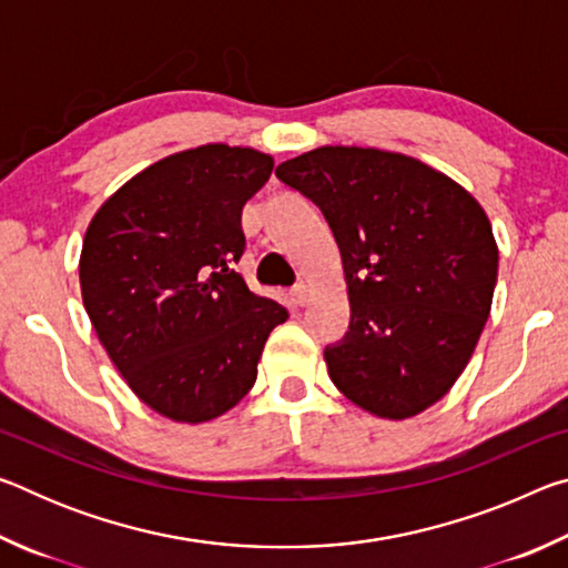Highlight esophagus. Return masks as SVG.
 Wrapping results in <instances>:
<instances>
[{"mask_svg":"<svg viewBox=\"0 0 568 568\" xmlns=\"http://www.w3.org/2000/svg\"><path fill=\"white\" fill-rule=\"evenodd\" d=\"M291 301H293V305H305L307 301H311V291H307V285L297 283L291 291Z\"/></svg>","mask_w":568,"mask_h":568,"instance_id":"34e87169","label":"esophagus"}]
</instances>
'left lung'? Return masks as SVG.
<instances>
[{"label":"left lung","mask_w":568,"mask_h":568,"mask_svg":"<svg viewBox=\"0 0 568 568\" xmlns=\"http://www.w3.org/2000/svg\"><path fill=\"white\" fill-rule=\"evenodd\" d=\"M275 175L321 207L341 247L351 325L325 348L335 388L390 420L434 406L491 313L498 247L484 207L444 172L373 148H318Z\"/></svg>","instance_id":"left-lung-1"}]
</instances>
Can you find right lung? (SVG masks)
<instances>
[{
	"label": "right lung",
	"instance_id": "add662e5",
	"mask_svg": "<svg viewBox=\"0 0 568 568\" xmlns=\"http://www.w3.org/2000/svg\"><path fill=\"white\" fill-rule=\"evenodd\" d=\"M271 172L253 148L178 152L124 182L84 235L92 328L134 396L170 420H213L243 400L267 335L287 321L233 271L243 205Z\"/></svg>",
	"mask_w": 568,
	"mask_h": 568
}]
</instances>
